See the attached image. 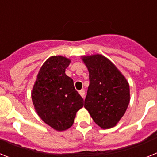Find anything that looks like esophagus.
<instances>
[{"label": "esophagus", "mask_w": 157, "mask_h": 157, "mask_svg": "<svg viewBox=\"0 0 157 157\" xmlns=\"http://www.w3.org/2000/svg\"><path fill=\"white\" fill-rule=\"evenodd\" d=\"M79 94L82 96V98H85V90H79Z\"/></svg>", "instance_id": "esophagus-1"}]
</instances>
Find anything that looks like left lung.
<instances>
[{
	"label": "left lung",
	"instance_id": "left-lung-1",
	"mask_svg": "<svg viewBox=\"0 0 157 157\" xmlns=\"http://www.w3.org/2000/svg\"><path fill=\"white\" fill-rule=\"evenodd\" d=\"M90 74L86 108L100 127H113L125 114L130 103L129 83L109 59L96 54L82 56Z\"/></svg>",
	"mask_w": 157,
	"mask_h": 157
}]
</instances>
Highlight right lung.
Returning <instances> with one entry per match:
<instances>
[{
	"label": "right lung",
	"mask_w": 157,
	"mask_h": 157,
	"mask_svg": "<svg viewBox=\"0 0 157 157\" xmlns=\"http://www.w3.org/2000/svg\"><path fill=\"white\" fill-rule=\"evenodd\" d=\"M71 60L52 56L41 66L31 93L37 115L54 130L62 131L74 123L76 112L83 107L71 78L65 74Z\"/></svg>",
	"instance_id": "1"
}]
</instances>
